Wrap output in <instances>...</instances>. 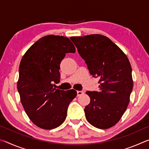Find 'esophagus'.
<instances>
[{
    "instance_id": "obj_1",
    "label": "esophagus",
    "mask_w": 149,
    "mask_h": 149,
    "mask_svg": "<svg viewBox=\"0 0 149 149\" xmlns=\"http://www.w3.org/2000/svg\"><path fill=\"white\" fill-rule=\"evenodd\" d=\"M84 91H77V95L78 96V97H79V96L84 95Z\"/></svg>"
}]
</instances>
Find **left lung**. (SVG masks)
<instances>
[{"label":"left lung","instance_id":"1","mask_svg":"<svg viewBox=\"0 0 149 149\" xmlns=\"http://www.w3.org/2000/svg\"><path fill=\"white\" fill-rule=\"evenodd\" d=\"M70 39L90 74L99 79V90L86 92L91 99L84 109L86 119L99 129L112 127L119 122L130 102L133 84L129 60L104 35L94 34Z\"/></svg>","mask_w":149,"mask_h":149}]
</instances>
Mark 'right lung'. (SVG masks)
I'll return each instance as SVG.
<instances>
[{
    "label": "right lung",
    "mask_w": 149,
    "mask_h": 149,
    "mask_svg": "<svg viewBox=\"0 0 149 149\" xmlns=\"http://www.w3.org/2000/svg\"><path fill=\"white\" fill-rule=\"evenodd\" d=\"M67 37L49 35L39 39L20 62L17 91L23 107L34 124L52 130L64 122L70 103L76 97L74 89L54 88L60 81V64L66 53H75Z\"/></svg>",
    "instance_id": "right-lung-1"
}]
</instances>
